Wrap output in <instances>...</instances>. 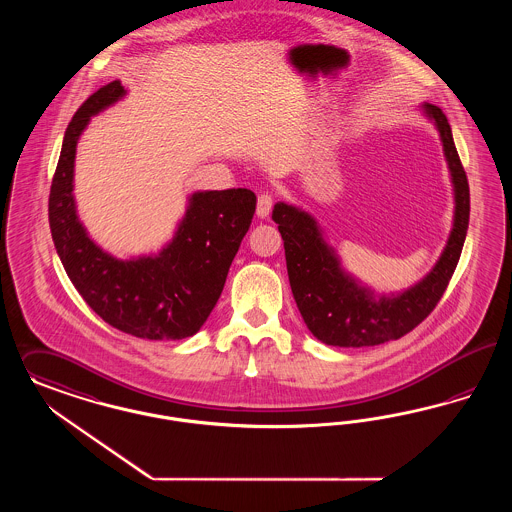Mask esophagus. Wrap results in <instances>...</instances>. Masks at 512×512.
<instances>
[{"instance_id":"34e87169","label":"esophagus","mask_w":512,"mask_h":512,"mask_svg":"<svg viewBox=\"0 0 512 512\" xmlns=\"http://www.w3.org/2000/svg\"><path fill=\"white\" fill-rule=\"evenodd\" d=\"M272 204H274L272 194H268V192L259 194V198H257V217H261V219L268 217V213H270V209H272Z\"/></svg>"}]
</instances>
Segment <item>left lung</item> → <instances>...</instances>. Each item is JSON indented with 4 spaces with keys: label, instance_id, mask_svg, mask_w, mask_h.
I'll list each match as a JSON object with an SVG mask.
<instances>
[{
    "label": "left lung",
    "instance_id": "left-lung-1",
    "mask_svg": "<svg viewBox=\"0 0 512 512\" xmlns=\"http://www.w3.org/2000/svg\"><path fill=\"white\" fill-rule=\"evenodd\" d=\"M434 123L453 186V225L442 255L429 274L398 293H375L345 270L318 221L301 207L278 202L272 219L284 240L287 276L297 308L310 333L331 347H375L404 337L419 326L444 295L467 238L471 198L465 169L453 143L446 114L421 104Z\"/></svg>",
    "mask_w": 512,
    "mask_h": 512
}]
</instances>
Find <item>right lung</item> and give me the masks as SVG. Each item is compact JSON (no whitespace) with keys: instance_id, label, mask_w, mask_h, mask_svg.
Segmentation results:
<instances>
[{"instance_id":"obj_1","label":"right lung","mask_w":512,"mask_h":512,"mask_svg":"<svg viewBox=\"0 0 512 512\" xmlns=\"http://www.w3.org/2000/svg\"><path fill=\"white\" fill-rule=\"evenodd\" d=\"M127 95L120 80L93 93L68 123L49 194V226L62 266L106 324L139 339L177 341L204 326L225 287L257 198L247 188L198 190L156 255L118 259L97 246L74 200V162L91 118Z\"/></svg>"}]
</instances>
